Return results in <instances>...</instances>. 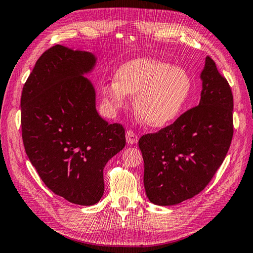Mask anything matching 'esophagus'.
Instances as JSON below:
<instances>
[{
    "instance_id": "34e87169",
    "label": "esophagus",
    "mask_w": 253,
    "mask_h": 253,
    "mask_svg": "<svg viewBox=\"0 0 253 253\" xmlns=\"http://www.w3.org/2000/svg\"><path fill=\"white\" fill-rule=\"evenodd\" d=\"M138 136L137 133L132 131V130H127L126 131V141L129 143V144H133L138 142Z\"/></svg>"
}]
</instances>
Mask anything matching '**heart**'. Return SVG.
I'll use <instances>...</instances> for the list:
<instances>
[{"label":"heart","instance_id":"obj_1","mask_svg":"<svg viewBox=\"0 0 253 253\" xmlns=\"http://www.w3.org/2000/svg\"><path fill=\"white\" fill-rule=\"evenodd\" d=\"M115 80L101 87L105 105L112 111L120 110L126 107L127 93L134 96V112L150 127H161L174 120L193 88L191 75L183 68L149 58L123 64Z\"/></svg>","mask_w":253,"mask_h":253}]
</instances>
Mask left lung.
Returning a JSON list of instances; mask_svg holds the SVG:
<instances>
[{"instance_id": "1", "label": "left lung", "mask_w": 253, "mask_h": 253, "mask_svg": "<svg viewBox=\"0 0 253 253\" xmlns=\"http://www.w3.org/2000/svg\"><path fill=\"white\" fill-rule=\"evenodd\" d=\"M201 101L171 125L143 134L144 189L151 203L171 206L194 197L208 185L233 138V93L208 56L201 74Z\"/></svg>"}]
</instances>
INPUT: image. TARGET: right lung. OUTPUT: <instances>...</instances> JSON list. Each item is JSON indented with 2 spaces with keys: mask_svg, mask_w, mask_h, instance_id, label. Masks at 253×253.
Segmentation results:
<instances>
[{
  "mask_svg": "<svg viewBox=\"0 0 253 253\" xmlns=\"http://www.w3.org/2000/svg\"><path fill=\"white\" fill-rule=\"evenodd\" d=\"M96 58L55 45L44 51L23 85L21 131L26 153L56 195L82 206L104 192L103 168L126 144L123 125L96 110L93 86L84 74Z\"/></svg>",
  "mask_w": 253,
  "mask_h": 253,
  "instance_id": "right-lung-1",
  "label": "right lung"
}]
</instances>
